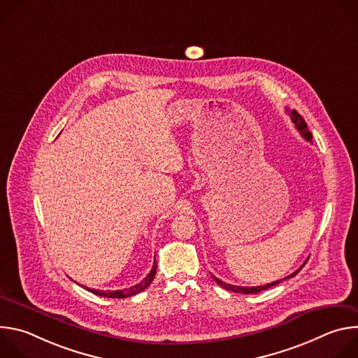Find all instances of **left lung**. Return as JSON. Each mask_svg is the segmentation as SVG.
<instances>
[{"mask_svg":"<svg viewBox=\"0 0 358 358\" xmlns=\"http://www.w3.org/2000/svg\"><path fill=\"white\" fill-rule=\"evenodd\" d=\"M289 112V115H290V117H292V120H293V123H294V126H296V129L300 131V134L308 140V141H312V133L309 131V129H308V124H306V122H304V119L296 112V110H287ZM306 265V262L303 264V266ZM301 266V268H303ZM301 268H299L296 272H293L292 275H289L287 278H285V279H289V278H293V276H296L299 272H300V269ZM214 278V280L221 286V287H224V289H227V290H231V292H235V293H242V294H255V293H259V292H262V290H266V289H269V287H272V286H276L278 283H280V282H283L285 279H280V280H276V282H272V283H268V285H265V286H235V285H229V283H225V282H222V280H220L218 278H215V276H213Z\"/></svg>","mask_w":358,"mask_h":358,"instance_id":"1","label":"left lung"}]
</instances>
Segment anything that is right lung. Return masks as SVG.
Returning a JSON list of instances; mask_svg holds the SVG:
<instances>
[{"label":"right lung","instance_id":"1","mask_svg":"<svg viewBox=\"0 0 358 358\" xmlns=\"http://www.w3.org/2000/svg\"><path fill=\"white\" fill-rule=\"evenodd\" d=\"M156 271H157V262L155 259V264H152V268L151 271L148 272V275L140 282L137 283L136 286L133 287H129V289H123V290H96V289H90V287H85L87 289L89 292L97 294V296H101V297H112V299H124V297H130L133 294H137L140 292H143L144 289H147L150 286V283L152 282V279H155L156 276Z\"/></svg>","mask_w":358,"mask_h":358}]
</instances>
